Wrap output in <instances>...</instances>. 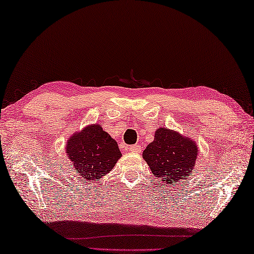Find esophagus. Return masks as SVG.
<instances>
[{
	"label": "esophagus",
	"instance_id": "34e87169",
	"mask_svg": "<svg viewBox=\"0 0 254 254\" xmlns=\"http://www.w3.org/2000/svg\"><path fill=\"white\" fill-rule=\"evenodd\" d=\"M129 149H130L131 152H139L140 151V146H138V145H131Z\"/></svg>",
	"mask_w": 254,
	"mask_h": 254
}]
</instances>
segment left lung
<instances>
[{"label":"left lung","mask_w":254,"mask_h":254,"mask_svg":"<svg viewBox=\"0 0 254 254\" xmlns=\"http://www.w3.org/2000/svg\"><path fill=\"white\" fill-rule=\"evenodd\" d=\"M197 156L196 143L169 128L156 129L154 140L143 152L153 176L170 186L188 178Z\"/></svg>","instance_id":"8db88e82"}]
</instances>
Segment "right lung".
<instances>
[{
  "label": "right lung",
  "instance_id": "add662e5",
  "mask_svg": "<svg viewBox=\"0 0 254 254\" xmlns=\"http://www.w3.org/2000/svg\"><path fill=\"white\" fill-rule=\"evenodd\" d=\"M66 153L78 176L91 181L109 173L122 156L117 142L97 124L68 137Z\"/></svg>",
  "mask_w": 254,
  "mask_h": 254
}]
</instances>
